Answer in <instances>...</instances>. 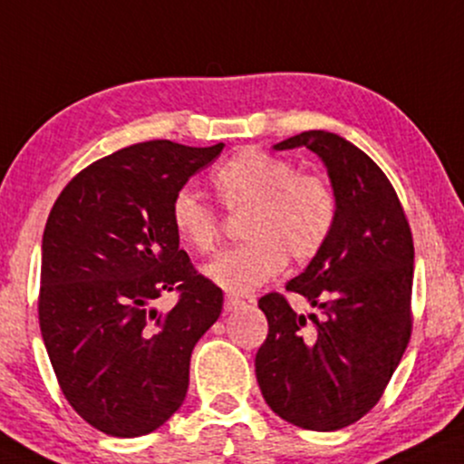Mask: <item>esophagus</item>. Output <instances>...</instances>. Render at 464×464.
Segmentation results:
<instances>
[{"label": "esophagus", "mask_w": 464, "mask_h": 464, "mask_svg": "<svg viewBox=\"0 0 464 464\" xmlns=\"http://www.w3.org/2000/svg\"><path fill=\"white\" fill-rule=\"evenodd\" d=\"M238 305H243V301L238 299V296H232V295H227V296H226V301H223V310H226V312H232V310H237Z\"/></svg>", "instance_id": "obj_1"}]
</instances>
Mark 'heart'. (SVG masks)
Instances as JSON below:
<instances>
[{
	"label": "heart",
	"instance_id": "1",
	"mask_svg": "<svg viewBox=\"0 0 464 464\" xmlns=\"http://www.w3.org/2000/svg\"><path fill=\"white\" fill-rule=\"evenodd\" d=\"M217 198L227 213H243L238 247L223 251L206 276L230 293H251L282 271L285 258L305 265L329 243L340 215L335 185L323 171H299L288 159L245 148L213 171ZM169 221L198 254L221 241L217 210L188 188L174 193Z\"/></svg>",
	"mask_w": 464,
	"mask_h": 464
}]
</instances>
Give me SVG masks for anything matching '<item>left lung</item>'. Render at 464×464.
<instances>
[{
    "instance_id": "8db88e82",
    "label": "left lung",
    "mask_w": 464,
    "mask_h": 464,
    "mask_svg": "<svg viewBox=\"0 0 464 464\" xmlns=\"http://www.w3.org/2000/svg\"><path fill=\"white\" fill-rule=\"evenodd\" d=\"M299 146L327 165L340 215L324 249L285 284L318 312L299 314L279 293L260 296L268 334L256 376L282 420L331 432L376 407L407 351L415 247L396 188L368 154L327 130H303L276 150Z\"/></svg>"
}]
</instances>
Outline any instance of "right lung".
<instances>
[{
    "label": "right lung",
    "mask_w": 464,
    "mask_h": 464,
    "mask_svg": "<svg viewBox=\"0 0 464 464\" xmlns=\"http://www.w3.org/2000/svg\"><path fill=\"white\" fill-rule=\"evenodd\" d=\"M221 150L169 140L122 148L79 171L51 208L40 331L62 393L96 430L141 437L187 396L191 351L223 293L179 247L169 204ZM163 292L177 305L157 313Z\"/></svg>",
    "instance_id": "1"
}]
</instances>
